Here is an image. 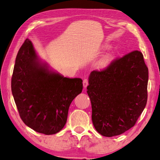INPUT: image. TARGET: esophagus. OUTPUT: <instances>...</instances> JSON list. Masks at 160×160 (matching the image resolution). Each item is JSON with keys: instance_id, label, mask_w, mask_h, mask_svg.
Instances as JSON below:
<instances>
[{"instance_id": "1", "label": "esophagus", "mask_w": 160, "mask_h": 160, "mask_svg": "<svg viewBox=\"0 0 160 160\" xmlns=\"http://www.w3.org/2000/svg\"><path fill=\"white\" fill-rule=\"evenodd\" d=\"M83 85L84 88H86L87 87H88V85H89V81H88V79H84L83 81Z\"/></svg>"}]
</instances>
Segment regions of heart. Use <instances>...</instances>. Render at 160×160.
<instances>
[{"instance_id": "b5f03b06", "label": "heart", "mask_w": 160, "mask_h": 160, "mask_svg": "<svg viewBox=\"0 0 160 160\" xmlns=\"http://www.w3.org/2000/svg\"><path fill=\"white\" fill-rule=\"evenodd\" d=\"M113 58V52H109L106 54L102 59L99 61V65L101 67H105L110 63V62L112 61Z\"/></svg>"}]
</instances>
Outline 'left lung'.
I'll return each instance as SVG.
<instances>
[{
    "label": "left lung",
    "instance_id": "1",
    "mask_svg": "<svg viewBox=\"0 0 160 160\" xmlns=\"http://www.w3.org/2000/svg\"><path fill=\"white\" fill-rule=\"evenodd\" d=\"M148 82V69L139 51L92 71L87 92L97 132L113 137L134 126L147 103Z\"/></svg>",
    "mask_w": 160,
    "mask_h": 160
}]
</instances>
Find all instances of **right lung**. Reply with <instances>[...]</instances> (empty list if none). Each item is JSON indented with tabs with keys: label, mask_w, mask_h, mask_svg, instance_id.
I'll list each match as a JSON object with an SVG mask.
<instances>
[{
	"label": "right lung",
	"mask_w": 160,
	"mask_h": 160,
	"mask_svg": "<svg viewBox=\"0 0 160 160\" xmlns=\"http://www.w3.org/2000/svg\"><path fill=\"white\" fill-rule=\"evenodd\" d=\"M82 82L49 70L27 38L17 53L11 79L12 93L22 122L38 133L59 132L72 101L83 89Z\"/></svg>",
	"instance_id": "add662e5"
}]
</instances>
